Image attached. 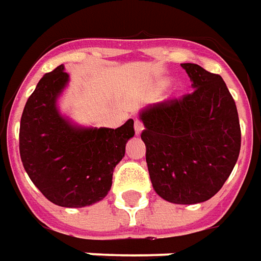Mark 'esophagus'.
Wrapping results in <instances>:
<instances>
[{
    "label": "esophagus",
    "instance_id": "esophagus-1",
    "mask_svg": "<svg viewBox=\"0 0 261 261\" xmlns=\"http://www.w3.org/2000/svg\"><path fill=\"white\" fill-rule=\"evenodd\" d=\"M142 130H143V125H142V122L139 119L135 120V132L136 135H141Z\"/></svg>",
    "mask_w": 261,
    "mask_h": 261
}]
</instances>
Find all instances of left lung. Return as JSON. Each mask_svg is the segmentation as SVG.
<instances>
[{
  "mask_svg": "<svg viewBox=\"0 0 261 261\" xmlns=\"http://www.w3.org/2000/svg\"><path fill=\"white\" fill-rule=\"evenodd\" d=\"M193 92L139 112L145 130L152 186L176 204L209 200L222 189L240 152V123L234 99L220 75L182 64Z\"/></svg>",
  "mask_w": 261,
  "mask_h": 261,
  "instance_id": "8db88e82",
  "label": "left lung"
}]
</instances>
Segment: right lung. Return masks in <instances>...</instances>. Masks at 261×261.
I'll list each match as a JSON object with an SVG mask.
<instances>
[{
  "label": "right lung",
  "mask_w": 261,
  "mask_h": 261,
  "mask_svg": "<svg viewBox=\"0 0 261 261\" xmlns=\"http://www.w3.org/2000/svg\"><path fill=\"white\" fill-rule=\"evenodd\" d=\"M68 84L64 65L38 82L21 116L19 154L25 172L49 202L85 207L111 190L113 169L135 135L134 119L116 129L79 126L58 108Z\"/></svg>",
  "instance_id": "1"
}]
</instances>
